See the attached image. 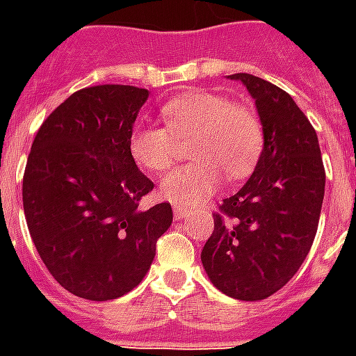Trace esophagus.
I'll return each mask as SVG.
<instances>
[{
	"instance_id": "esophagus-1",
	"label": "esophagus",
	"mask_w": 356,
	"mask_h": 356,
	"mask_svg": "<svg viewBox=\"0 0 356 356\" xmlns=\"http://www.w3.org/2000/svg\"><path fill=\"white\" fill-rule=\"evenodd\" d=\"M186 213H188V209H186L185 206H181V204H175V206H173V216H175V219H183Z\"/></svg>"
}]
</instances>
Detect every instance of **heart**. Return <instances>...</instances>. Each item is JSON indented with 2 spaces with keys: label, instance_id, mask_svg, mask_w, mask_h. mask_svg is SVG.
<instances>
[{
  "label": "heart",
  "instance_id": "heart-1",
  "mask_svg": "<svg viewBox=\"0 0 356 356\" xmlns=\"http://www.w3.org/2000/svg\"><path fill=\"white\" fill-rule=\"evenodd\" d=\"M162 125H139L129 135L133 162L163 171L177 154V140L193 139L188 156L196 162L165 173L160 191L171 202L198 204L223 183L248 177L265 145L261 120L254 110L232 104L223 95L194 89L162 106Z\"/></svg>",
  "mask_w": 356,
  "mask_h": 356
}]
</instances>
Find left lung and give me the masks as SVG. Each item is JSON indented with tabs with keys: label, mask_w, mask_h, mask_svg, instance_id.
I'll list each match as a JSON object with an SVG mask.
<instances>
[{
	"label": "left lung",
	"mask_w": 356,
	"mask_h": 356,
	"mask_svg": "<svg viewBox=\"0 0 356 356\" xmlns=\"http://www.w3.org/2000/svg\"><path fill=\"white\" fill-rule=\"evenodd\" d=\"M255 101L265 145L252 177L225 198L202 250L209 280L225 296L259 301L305 261L321 219L326 173L311 122L284 89L232 74Z\"/></svg>",
	"instance_id": "obj_1"
}]
</instances>
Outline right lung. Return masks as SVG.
Returning a JSON list of instances; mask_svg holds the SVG:
<instances>
[{"mask_svg":"<svg viewBox=\"0 0 356 356\" xmlns=\"http://www.w3.org/2000/svg\"><path fill=\"white\" fill-rule=\"evenodd\" d=\"M148 89L72 93L40 127L22 179L30 236L53 278L91 301L122 298L145 278L170 229L168 202L140 209L154 185L129 154Z\"/></svg>","mask_w":356,"mask_h":356,"instance_id":"obj_1","label":"right lung"}]
</instances>
